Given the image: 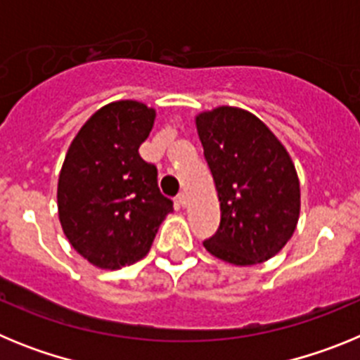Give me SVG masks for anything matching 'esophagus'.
<instances>
[{"mask_svg":"<svg viewBox=\"0 0 360 360\" xmlns=\"http://www.w3.org/2000/svg\"><path fill=\"white\" fill-rule=\"evenodd\" d=\"M176 200H178V203L182 205V207H186V205H187V195H186V193H180V195L176 196Z\"/></svg>","mask_w":360,"mask_h":360,"instance_id":"obj_1","label":"esophagus"}]
</instances>
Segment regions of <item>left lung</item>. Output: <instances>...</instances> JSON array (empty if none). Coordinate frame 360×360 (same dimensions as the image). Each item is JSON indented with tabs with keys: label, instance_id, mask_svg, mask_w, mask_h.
Returning a JSON list of instances; mask_svg holds the SVG:
<instances>
[{
	"label": "left lung",
	"instance_id": "left-lung-1",
	"mask_svg": "<svg viewBox=\"0 0 360 360\" xmlns=\"http://www.w3.org/2000/svg\"><path fill=\"white\" fill-rule=\"evenodd\" d=\"M221 219L209 254L236 266L274 257L297 227L301 187L287 148L254 113L218 106L195 117Z\"/></svg>",
	"mask_w": 360,
	"mask_h": 360
}]
</instances>
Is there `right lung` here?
<instances>
[{
	"label": "right lung",
	"instance_id": "1",
	"mask_svg": "<svg viewBox=\"0 0 360 360\" xmlns=\"http://www.w3.org/2000/svg\"><path fill=\"white\" fill-rule=\"evenodd\" d=\"M155 119V108L144 103L115 101L82 124L66 151L57 182L59 221L73 249L98 269L142 259L173 211L158 189L157 167L139 155Z\"/></svg>",
	"mask_w": 360,
	"mask_h": 360
}]
</instances>
